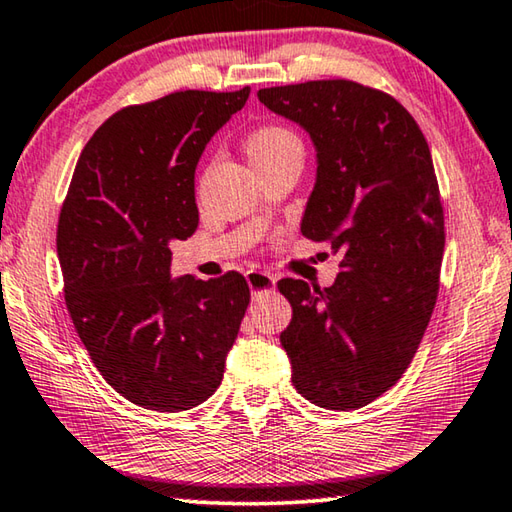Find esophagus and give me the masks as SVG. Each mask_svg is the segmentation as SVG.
Here are the masks:
<instances>
[{
    "instance_id": "1",
    "label": "esophagus",
    "mask_w": 512,
    "mask_h": 512,
    "mask_svg": "<svg viewBox=\"0 0 512 512\" xmlns=\"http://www.w3.org/2000/svg\"><path fill=\"white\" fill-rule=\"evenodd\" d=\"M245 279H247V285L251 290V297H258V294H263V292H272L276 288L274 276L267 272H261V270H249L245 274Z\"/></svg>"
}]
</instances>
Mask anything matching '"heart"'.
Instances as JSON below:
<instances>
[{
  "mask_svg": "<svg viewBox=\"0 0 512 512\" xmlns=\"http://www.w3.org/2000/svg\"><path fill=\"white\" fill-rule=\"evenodd\" d=\"M292 148H301V141L297 134L285 128V125H261V128L254 130L247 139V155L249 161H265L272 157H279L283 152Z\"/></svg>",
  "mask_w": 512,
  "mask_h": 512,
  "instance_id": "heart-1",
  "label": "heart"
}]
</instances>
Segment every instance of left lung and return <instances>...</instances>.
<instances>
[{
    "instance_id": "left-lung-1",
    "label": "left lung",
    "mask_w": 512,
    "mask_h": 512,
    "mask_svg": "<svg viewBox=\"0 0 512 512\" xmlns=\"http://www.w3.org/2000/svg\"><path fill=\"white\" fill-rule=\"evenodd\" d=\"M317 152L301 233L342 256L330 288L281 279V346L312 405L353 411L396 384L432 317L445 218L432 152L396 98L353 80L258 89Z\"/></svg>"
}]
</instances>
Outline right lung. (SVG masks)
Returning a JSON list of instances; mask_svg holds the SVG:
<instances>
[{
    "label": "right lung",
    "mask_w": 512,
    "mask_h": 512,
    "mask_svg": "<svg viewBox=\"0 0 512 512\" xmlns=\"http://www.w3.org/2000/svg\"><path fill=\"white\" fill-rule=\"evenodd\" d=\"M240 92L168 94L112 114L71 177L58 220L67 310L98 373L143 409L186 411L220 387L249 306L245 276H170L197 229L195 168L242 110Z\"/></svg>",
    "instance_id": "obj_1"
}]
</instances>
